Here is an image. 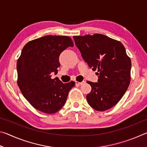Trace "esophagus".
<instances>
[{
	"instance_id": "34e87169",
	"label": "esophagus",
	"mask_w": 147,
	"mask_h": 147,
	"mask_svg": "<svg viewBox=\"0 0 147 147\" xmlns=\"http://www.w3.org/2000/svg\"><path fill=\"white\" fill-rule=\"evenodd\" d=\"M84 83H85V82L84 81H82V82H76V85H82V84H84Z\"/></svg>"
}]
</instances>
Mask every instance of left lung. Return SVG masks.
I'll return each mask as SVG.
<instances>
[{"instance_id": "left-lung-1", "label": "left lung", "mask_w": 147, "mask_h": 147, "mask_svg": "<svg viewBox=\"0 0 147 147\" xmlns=\"http://www.w3.org/2000/svg\"><path fill=\"white\" fill-rule=\"evenodd\" d=\"M84 61L97 71V82H87L91 91L87 94L88 104L96 111L110 109L118 103L130 82L131 60L123 45L102 34L73 36Z\"/></svg>"}]
</instances>
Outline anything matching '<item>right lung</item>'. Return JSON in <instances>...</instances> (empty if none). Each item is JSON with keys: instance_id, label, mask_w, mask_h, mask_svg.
Here are the masks:
<instances>
[{"instance_id": "1", "label": "right lung", "mask_w": 147, "mask_h": 147, "mask_svg": "<svg viewBox=\"0 0 147 147\" xmlns=\"http://www.w3.org/2000/svg\"><path fill=\"white\" fill-rule=\"evenodd\" d=\"M68 36H45L27 43L17 62V84L31 105L42 112L53 114L65 104L74 82L63 84L52 79L58 73L59 57L65 49L73 47Z\"/></svg>"}]
</instances>
